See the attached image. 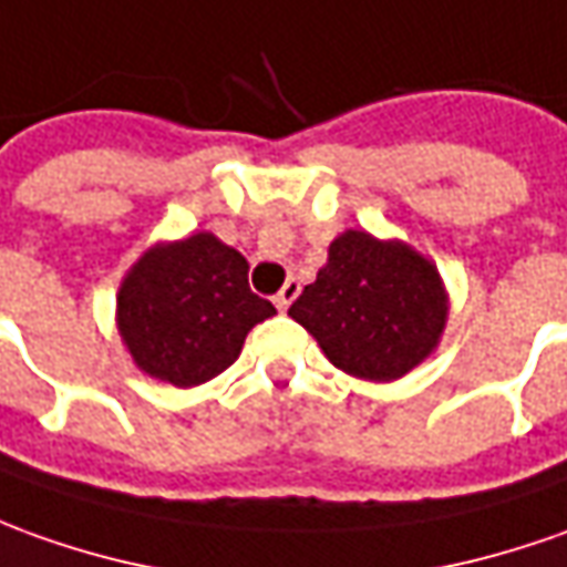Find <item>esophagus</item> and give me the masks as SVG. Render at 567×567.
<instances>
[{"label": "esophagus", "instance_id": "34e87169", "mask_svg": "<svg viewBox=\"0 0 567 567\" xmlns=\"http://www.w3.org/2000/svg\"><path fill=\"white\" fill-rule=\"evenodd\" d=\"M298 295H300V282L298 279H288L272 300H276V307H279V310H288V307H291V300L298 298Z\"/></svg>", "mask_w": 567, "mask_h": 567}]
</instances>
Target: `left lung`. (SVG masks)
<instances>
[{
  "instance_id": "obj_1",
  "label": "left lung",
  "mask_w": 567,
  "mask_h": 567,
  "mask_svg": "<svg viewBox=\"0 0 567 567\" xmlns=\"http://www.w3.org/2000/svg\"><path fill=\"white\" fill-rule=\"evenodd\" d=\"M338 369L357 379L394 381L437 344L446 322L441 276L400 241L369 233L338 235L329 264L288 307Z\"/></svg>"
}]
</instances>
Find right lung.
<instances>
[{
    "instance_id": "obj_1",
    "label": "right lung",
    "mask_w": 567,
    "mask_h": 567,
    "mask_svg": "<svg viewBox=\"0 0 567 567\" xmlns=\"http://www.w3.org/2000/svg\"><path fill=\"white\" fill-rule=\"evenodd\" d=\"M121 334L138 369L176 388L219 375L245 334L276 313L248 285V260L210 233L152 248L117 298Z\"/></svg>"
}]
</instances>
